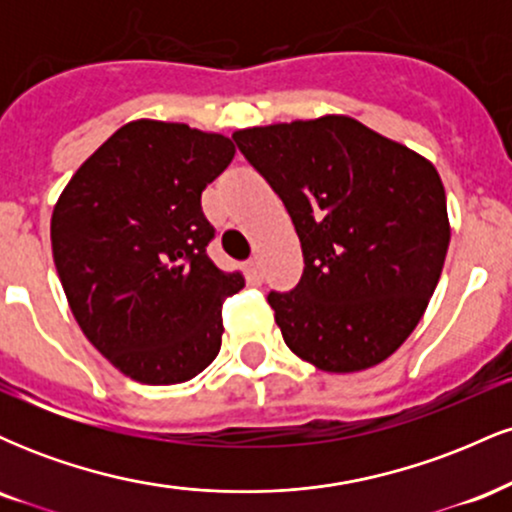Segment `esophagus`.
Wrapping results in <instances>:
<instances>
[{"mask_svg":"<svg viewBox=\"0 0 512 512\" xmlns=\"http://www.w3.org/2000/svg\"><path fill=\"white\" fill-rule=\"evenodd\" d=\"M245 272H248L250 284H260V281H262V262L257 260V257H252V260L245 262Z\"/></svg>","mask_w":512,"mask_h":512,"instance_id":"obj_1","label":"esophagus"}]
</instances>
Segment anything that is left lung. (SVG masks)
Returning <instances> with one entry per match:
<instances>
[{
    "mask_svg": "<svg viewBox=\"0 0 512 512\" xmlns=\"http://www.w3.org/2000/svg\"><path fill=\"white\" fill-rule=\"evenodd\" d=\"M289 211L303 276L269 293L284 342L325 373H358L407 342L450 245L436 166L349 115L233 132Z\"/></svg>",
    "mask_w": 512,
    "mask_h": 512,
    "instance_id": "obj_1",
    "label": "left lung"
}]
</instances>
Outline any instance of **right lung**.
Masks as SVG:
<instances>
[{"mask_svg": "<svg viewBox=\"0 0 512 512\" xmlns=\"http://www.w3.org/2000/svg\"><path fill=\"white\" fill-rule=\"evenodd\" d=\"M233 156L219 132L132 120L76 168L52 209V257L74 320L137 383H185L219 354L223 301L245 276L207 257L202 192Z\"/></svg>", "mask_w": 512, "mask_h": 512, "instance_id": "right-lung-1", "label": "right lung"}]
</instances>
